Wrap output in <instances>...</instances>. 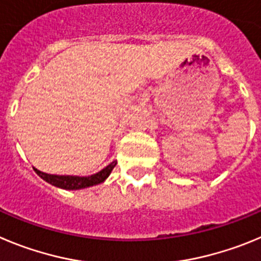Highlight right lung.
Returning <instances> with one entry per match:
<instances>
[{"mask_svg":"<svg viewBox=\"0 0 261 261\" xmlns=\"http://www.w3.org/2000/svg\"><path fill=\"white\" fill-rule=\"evenodd\" d=\"M116 161L108 165L107 168L102 169L101 171H98L96 174L90 175V177H74V175H53V174H46L43 171L35 169L37 174L43 178L44 180H46L48 183L53 185V186L61 187V189L65 190H79L84 189V187H90L93 185H98V183L104 182L108 178V175L110 174V171L113 170V168L116 166Z\"/></svg>","mask_w":261,"mask_h":261,"instance_id":"add662e5","label":"right lung"}]
</instances>
